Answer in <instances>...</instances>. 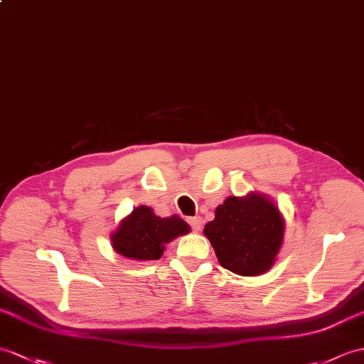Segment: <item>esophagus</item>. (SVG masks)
I'll use <instances>...</instances> for the list:
<instances>
[{
	"mask_svg": "<svg viewBox=\"0 0 364 364\" xmlns=\"http://www.w3.org/2000/svg\"><path fill=\"white\" fill-rule=\"evenodd\" d=\"M189 223H191V226H192V230L196 231V232H200V231H201V226H203L201 217H192V218H189Z\"/></svg>",
	"mask_w": 364,
	"mask_h": 364,
	"instance_id": "esophagus-1",
	"label": "esophagus"
}]
</instances>
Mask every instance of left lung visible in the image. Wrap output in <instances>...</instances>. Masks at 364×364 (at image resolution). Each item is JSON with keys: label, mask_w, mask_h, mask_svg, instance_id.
<instances>
[{"label": "left lung", "mask_w": 364, "mask_h": 364, "mask_svg": "<svg viewBox=\"0 0 364 364\" xmlns=\"http://www.w3.org/2000/svg\"><path fill=\"white\" fill-rule=\"evenodd\" d=\"M285 218L265 193L228 197L205 225L220 265L239 276H259L274 265L284 243Z\"/></svg>", "instance_id": "8db88e82"}]
</instances>
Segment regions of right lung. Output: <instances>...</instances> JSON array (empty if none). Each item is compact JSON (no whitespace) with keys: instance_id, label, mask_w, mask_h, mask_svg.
Listing matches in <instances>:
<instances>
[{"instance_id":"right-lung-1","label":"right lung","mask_w":364,"mask_h":364,"mask_svg":"<svg viewBox=\"0 0 364 364\" xmlns=\"http://www.w3.org/2000/svg\"><path fill=\"white\" fill-rule=\"evenodd\" d=\"M191 232V226L181 217H159L150 206H136L124 217L109 235L113 250L130 260H158L166 245L178 235Z\"/></svg>"}]
</instances>
